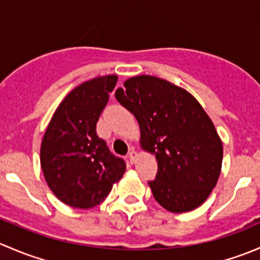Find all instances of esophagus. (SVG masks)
<instances>
[{
    "label": "esophagus",
    "instance_id": "1",
    "mask_svg": "<svg viewBox=\"0 0 260 260\" xmlns=\"http://www.w3.org/2000/svg\"><path fill=\"white\" fill-rule=\"evenodd\" d=\"M128 158H129L131 164H135L136 162V158H137V152L135 151V149H132V151L128 153Z\"/></svg>",
    "mask_w": 260,
    "mask_h": 260
}]
</instances>
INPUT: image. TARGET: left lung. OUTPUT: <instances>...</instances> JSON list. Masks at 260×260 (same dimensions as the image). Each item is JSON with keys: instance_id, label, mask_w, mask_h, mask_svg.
<instances>
[{"instance_id": "obj_1", "label": "left lung", "mask_w": 260, "mask_h": 260, "mask_svg": "<svg viewBox=\"0 0 260 260\" xmlns=\"http://www.w3.org/2000/svg\"><path fill=\"white\" fill-rule=\"evenodd\" d=\"M115 98L140 125V146L156 157L153 198L170 212L203 205L221 172L222 142L208 113L186 89L152 75H137Z\"/></svg>"}]
</instances>
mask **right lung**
I'll return each mask as SVG.
<instances>
[{
    "label": "right lung",
    "mask_w": 260,
    "mask_h": 260,
    "mask_svg": "<svg viewBox=\"0 0 260 260\" xmlns=\"http://www.w3.org/2000/svg\"><path fill=\"white\" fill-rule=\"evenodd\" d=\"M117 80V75H104L75 86L54 112L41 141L46 183L72 208L99 205L125 172L124 161L114 157L95 132Z\"/></svg>",
    "instance_id": "obj_1"
}]
</instances>
